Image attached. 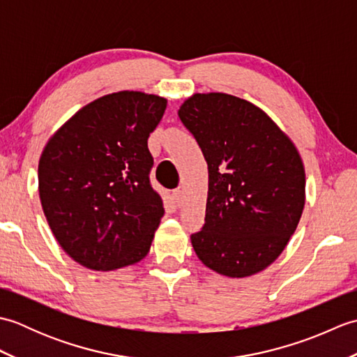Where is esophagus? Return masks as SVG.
Returning a JSON list of instances; mask_svg holds the SVG:
<instances>
[{"instance_id":"1","label":"esophagus","mask_w":357,"mask_h":357,"mask_svg":"<svg viewBox=\"0 0 357 357\" xmlns=\"http://www.w3.org/2000/svg\"><path fill=\"white\" fill-rule=\"evenodd\" d=\"M173 198L176 201V204H181L184 198V192L181 190V188H176V190H173Z\"/></svg>"}]
</instances>
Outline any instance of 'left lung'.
Segmentation results:
<instances>
[{
    "label": "left lung",
    "mask_w": 357,
    "mask_h": 357,
    "mask_svg": "<svg viewBox=\"0 0 357 357\" xmlns=\"http://www.w3.org/2000/svg\"><path fill=\"white\" fill-rule=\"evenodd\" d=\"M178 115L208 165L206 224L192 234L195 252L219 275H256L278 259L299 224V151L267 113L238 96L195 93Z\"/></svg>",
    "instance_id": "left-lung-1"
}]
</instances>
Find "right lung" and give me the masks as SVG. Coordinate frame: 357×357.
<instances>
[{"label":"right lung","mask_w":357,"mask_h":357,"mask_svg":"<svg viewBox=\"0 0 357 357\" xmlns=\"http://www.w3.org/2000/svg\"><path fill=\"white\" fill-rule=\"evenodd\" d=\"M167 100L116 92L84 105L45 144L38 190L53 236L82 267L110 271L147 256L164 216L147 139Z\"/></svg>","instance_id":"add662e5"}]
</instances>
